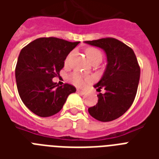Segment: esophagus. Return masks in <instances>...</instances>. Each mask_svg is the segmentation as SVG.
Here are the masks:
<instances>
[{"mask_svg":"<svg viewBox=\"0 0 159 159\" xmlns=\"http://www.w3.org/2000/svg\"><path fill=\"white\" fill-rule=\"evenodd\" d=\"M77 92H78L79 94H81V95H85V94H86V93H87V92H85V91H81V90H78V89H77Z\"/></svg>","mask_w":159,"mask_h":159,"instance_id":"esophagus-1","label":"esophagus"}]
</instances>
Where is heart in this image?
<instances>
[{
  "label": "heart",
  "instance_id": "obj_1",
  "mask_svg": "<svg viewBox=\"0 0 159 159\" xmlns=\"http://www.w3.org/2000/svg\"><path fill=\"white\" fill-rule=\"evenodd\" d=\"M86 54H87L88 59L92 62L93 60L97 59V58H102V54L98 49L95 48H87L86 49ZM70 55H68V57H67V60L69 58ZM70 79L72 81L73 84L79 87H86L88 83L92 82L93 81V78L90 76H82L78 72H73L71 76H70Z\"/></svg>",
  "mask_w": 159,
  "mask_h": 159
}]
</instances>
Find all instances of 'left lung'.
Here are the masks:
<instances>
[{
    "label": "left lung",
    "mask_w": 159,
    "mask_h": 159,
    "mask_svg": "<svg viewBox=\"0 0 159 159\" xmlns=\"http://www.w3.org/2000/svg\"><path fill=\"white\" fill-rule=\"evenodd\" d=\"M106 52L107 65L102 79L94 85L99 93L98 102L88 108V112L97 120L108 122L120 117L133 104L138 89L140 67L133 49L114 38L85 41Z\"/></svg>",
    "instance_id": "left-lung-1"
}]
</instances>
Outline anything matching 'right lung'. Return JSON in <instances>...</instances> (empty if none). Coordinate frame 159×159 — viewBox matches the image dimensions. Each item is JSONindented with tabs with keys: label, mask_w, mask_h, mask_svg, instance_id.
<instances>
[{
	"label": "right lung",
	"mask_w": 159,
	"mask_h": 159,
	"mask_svg": "<svg viewBox=\"0 0 159 159\" xmlns=\"http://www.w3.org/2000/svg\"><path fill=\"white\" fill-rule=\"evenodd\" d=\"M78 43L48 37L37 39L21 49L16 67L17 89L24 104L37 116L57 114L76 92L72 85L58 86L52 79L59 76L66 57Z\"/></svg>",
	"instance_id": "add662e5"
}]
</instances>
